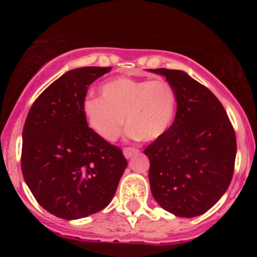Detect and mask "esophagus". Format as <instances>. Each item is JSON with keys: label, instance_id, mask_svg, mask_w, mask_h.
<instances>
[{"label": "esophagus", "instance_id": "1", "mask_svg": "<svg viewBox=\"0 0 257 257\" xmlns=\"http://www.w3.org/2000/svg\"><path fill=\"white\" fill-rule=\"evenodd\" d=\"M138 149L136 148H131V147H126V148L123 149V154H124V157H126L127 160H128V158H131V157L134 156V154H136L138 153Z\"/></svg>", "mask_w": 257, "mask_h": 257}]
</instances>
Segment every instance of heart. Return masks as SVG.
<instances>
[{
	"mask_svg": "<svg viewBox=\"0 0 257 257\" xmlns=\"http://www.w3.org/2000/svg\"><path fill=\"white\" fill-rule=\"evenodd\" d=\"M100 92L101 96L86 97L82 113L101 139H117L124 127V115L131 135L145 142L158 139L171 124L176 96L165 79L117 77L104 82Z\"/></svg>",
	"mask_w": 257,
	"mask_h": 257,
	"instance_id": "heart-1",
	"label": "heart"
}]
</instances>
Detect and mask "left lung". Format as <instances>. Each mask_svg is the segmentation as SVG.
Instances as JSON below:
<instances>
[{
    "mask_svg": "<svg viewBox=\"0 0 257 257\" xmlns=\"http://www.w3.org/2000/svg\"><path fill=\"white\" fill-rule=\"evenodd\" d=\"M151 70L166 77L178 101L174 123L144 151L152 194L176 216H198L221 198L233 178L234 128L206 86L183 70Z\"/></svg>",
    "mask_w": 257,
    "mask_h": 257,
    "instance_id": "8db88e82",
    "label": "left lung"
}]
</instances>
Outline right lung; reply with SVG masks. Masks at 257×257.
I'll list each match as a JSON object with an SVG mask.
<instances>
[{
    "label": "right lung",
    "mask_w": 257,
    "mask_h": 257,
    "mask_svg": "<svg viewBox=\"0 0 257 257\" xmlns=\"http://www.w3.org/2000/svg\"><path fill=\"white\" fill-rule=\"evenodd\" d=\"M110 69L69 70L36 99L27 115L23 176L38 203L61 219L105 208L127 166L121 148L96 135L82 113L88 86Z\"/></svg>",
    "instance_id": "1"
}]
</instances>
